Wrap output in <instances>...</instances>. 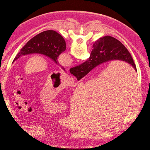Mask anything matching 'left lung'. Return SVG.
Segmentation results:
<instances>
[{
    "instance_id": "8db88e82",
    "label": "left lung",
    "mask_w": 150,
    "mask_h": 150,
    "mask_svg": "<svg viewBox=\"0 0 150 150\" xmlns=\"http://www.w3.org/2000/svg\"><path fill=\"white\" fill-rule=\"evenodd\" d=\"M66 49V42L57 32L49 30L34 36L17 53L13 62L20 57L29 54H41L50 57L59 64L60 54Z\"/></svg>"
}]
</instances>
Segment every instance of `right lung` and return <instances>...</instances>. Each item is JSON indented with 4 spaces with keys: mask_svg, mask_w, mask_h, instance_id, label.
Returning <instances> with one entry per match:
<instances>
[{
    "mask_svg": "<svg viewBox=\"0 0 150 150\" xmlns=\"http://www.w3.org/2000/svg\"><path fill=\"white\" fill-rule=\"evenodd\" d=\"M115 59L126 61L137 70L133 59L124 45L111 36H104L94 43L88 61L78 66L71 68L70 72L79 81L98 65Z\"/></svg>",
    "mask_w": 150,
    "mask_h": 150,
    "instance_id": "obj_1",
    "label": "right lung"
}]
</instances>
